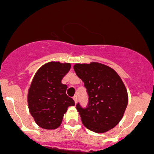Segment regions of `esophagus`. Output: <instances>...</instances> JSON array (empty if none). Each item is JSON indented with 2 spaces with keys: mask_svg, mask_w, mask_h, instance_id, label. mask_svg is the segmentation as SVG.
Masks as SVG:
<instances>
[{
  "mask_svg": "<svg viewBox=\"0 0 154 154\" xmlns=\"http://www.w3.org/2000/svg\"><path fill=\"white\" fill-rule=\"evenodd\" d=\"M73 99H74V102H75V103H76V104H77V95L74 96V97H73Z\"/></svg>",
  "mask_w": 154,
  "mask_h": 154,
  "instance_id": "34e87169",
  "label": "esophagus"
}]
</instances>
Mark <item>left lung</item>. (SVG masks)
Segmentation results:
<instances>
[{
    "label": "left lung",
    "instance_id": "8db88e82",
    "mask_svg": "<svg viewBox=\"0 0 154 154\" xmlns=\"http://www.w3.org/2000/svg\"><path fill=\"white\" fill-rule=\"evenodd\" d=\"M74 69L84 83L88 94V104L77 108L83 125L97 133H106L123 118L128 103L125 83L113 68L100 63H76Z\"/></svg>",
    "mask_w": 154,
    "mask_h": 154
}]
</instances>
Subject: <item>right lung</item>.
I'll return each instance as SVG.
<instances>
[{
	"label": "right lung",
	"mask_w": 154,
	"mask_h": 154,
	"mask_svg": "<svg viewBox=\"0 0 154 154\" xmlns=\"http://www.w3.org/2000/svg\"><path fill=\"white\" fill-rule=\"evenodd\" d=\"M70 68V63L49 62L40 67L32 78L27 103L31 116L42 128H58L68 107L74 106V100L66 94L67 86L61 82Z\"/></svg>",
	"instance_id": "1"
}]
</instances>
